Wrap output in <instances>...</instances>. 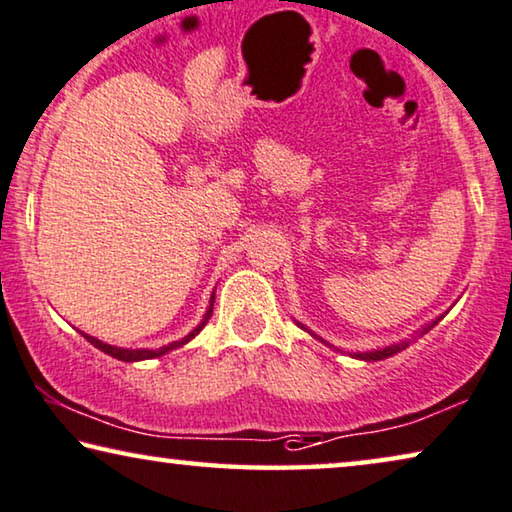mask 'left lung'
<instances>
[{"label": "left lung", "mask_w": 512, "mask_h": 512, "mask_svg": "<svg viewBox=\"0 0 512 512\" xmlns=\"http://www.w3.org/2000/svg\"><path fill=\"white\" fill-rule=\"evenodd\" d=\"M439 322V319H437ZM434 322V324H437ZM432 324V326H434ZM432 326H427L425 331H430ZM324 342V340H322ZM404 347H409L407 342H400V345H393V347H386V349H381V352H370V354H356V358H363V361H381V358H388V356H393V354H398V352H402Z\"/></svg>", "instance_id": "1"}]
</instances>
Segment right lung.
I'll use <instances>...</instances> for the list:
<instances>
[{
  "label": "right lung",
  "instance_id": "add662e5",
  "mask_svg": "<svg viewBox=\"0 0 512 512\" xmlns=\"http://www.w3.org/2000/svg\"><path fill=\"white\" fill-rule=\"evenodd\" d=\"M213 303V301H211ZM209 317H211V308H209V312H207V317H204V322L197 326L195 331H190L186 338L183 340H179V342H172V345H167V347H160V349H119V347H112V345H105V342H101V340H96V338H91V335H85V338L91 342V345L94 347H98L101 349V352H105V354H110V356H114V358H119V361H144V358H156V356H163V354H167L170 352V349H177V347H181V345H186L188 340H193L197 333H200L204 326H207V322H209Z\"/></svg>",
  "mask_w": 512,
  "mask_h": 512
}]
</instances>
